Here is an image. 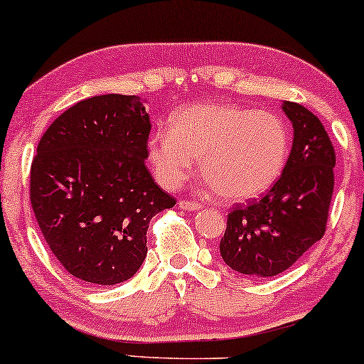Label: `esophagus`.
<instances>
[{
  "label": "esophagus",
  "instance_id": "1",
  "mask_svg": "<svg viewBox=\"0 0 364 364\" xmlns=\"http://www.w3.org/2000/svg\"><path fill=\"white\" fill-rule=\"evenodd\" d=\"M178 206L181 210H186V211H198L203 208V205L198 203V201H188V200H181L178 203Z\"/></svg>",
  "mask_w": 364,
  "mask_h": 364
}]
</instances>
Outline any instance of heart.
Returning a JSON list of instances; mask_svg holds the SVG:
<instances>
[{
  "instance_id": "obj_1",
  "label": "heart",
  "mask_w": 364,
  "mask_h": 364,
  "mask_svg": "<svg viewBox=\"0 0 364 364\" xmlns=\"http://www.w3.org/2000/svg\"><path fill=\"white\" fill-rule=\"evenodd\" d=\"M291 136L284 119L270 110L237 104H191L174 114L169 132H156L148 158L163 186L178 188L196 159L223 200H255L272 188L287 163Z\"/></svg>"
}]
</instances>
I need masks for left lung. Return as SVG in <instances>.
Masks as SVG:
<instances>
[{
	"label": "left lung",
	"mask_w": 364,
	"mask_h": 364,
	"mask_svg": "<svg viewBox=\"0 0 364 364\" xmlns=\"http://www.w3.org/2000/svg\"><path fill=\"white\" fill-rule=\"evenodd\" d=\"M292 149L277 183L260 201L228 215L220 242L225 264L250 277H274L321 240L334 190L336 156L328 132L304 105L284 100Z\"/></svg>",
	"instance_id": "1"
}]
</instances>
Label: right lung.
Instances as JSON below:
<instances>
[{"instance_id":"1","label":"right lung","mask_w":364,"mask_h":364,"mask_svg":"<svg viewBox=\"0 0 364 364\" xmlns=\"http://www.w3.org/2000/svg\"><path fill=\"white\" fill-rule=\"evenodd\" d=\"M146 100H80L47 129L31 164L30 200L50 250L75 279L116 285L148 254L149 220L176 200L149 169Z\"/></svg>"}]
</instances>
